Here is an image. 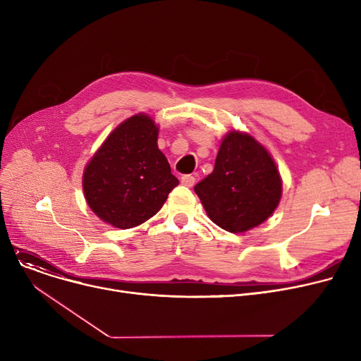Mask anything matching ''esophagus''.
Here are the masks:
<instances>
[{
	"label": "esophagus",
	"mask_w": 361,
	"mask_h": 361,
	"mask_svg": "<svg viewBox=\"0 0 361 361\" xmlns=\"http://www.w3.org/2000/svg\"><path fill=\"white\" fill-rule=\"evenodd\" d=\"M195 181H196V178L193 176H183L181 177V184L185 187H193Z\"/></svg>",
	"instance_id": "1"
}]
</instances>
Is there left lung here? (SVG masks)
I'll return each instance as SVG.
<instances>
[{"instance_id": "8db88e82", "label": "left lung", "mask_w": 361, "mask_h": 361, "mask_svg": "<svg viewBox=\"0 0 361 361\" xmlns=\"http://www.w3.org/2000/svg\"><path fill=\"white\" fill-rule=\"evenodd\" d=\"M209 219L228 233H245L267 221L282 197L279 169L250 133L230 130L221 140L215 168L196 184Z\"/></svg>"}]
</instances>
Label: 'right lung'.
<instances>
[{
    "instance_id": "right-lung-1",
    "label": "right lung",
    "mask_w": 361,
    "mask_h": 361,
    "mask_svg": "<svg viewBox=\"0 0 361 361\" xmlns=\"http://www.w3.org/2000/svg\"><path fill=\"white\" fill-rule=\"evenodd\" d=\"M159 127L143 112L114 128L83 171L86 203L104 222L135 228L159 212L178 185L158 147Z\"/></svg>"
}]
</instances>
